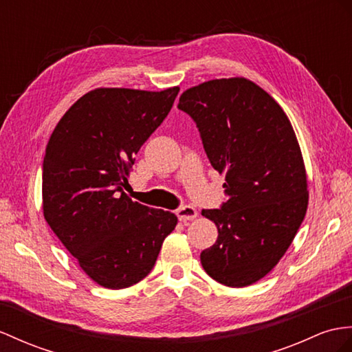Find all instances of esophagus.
Instances as JSON below:
<instances>
[{"label":"esophagus","instance_id":"34e87169","mask_svg":"<svg viewBox=\"0 0 352 352\" xmlns=\"http://www.w3.org/2000/svg\"><path fill=\"white\" fill-rule=\"evenodd\" d=\"M176 215L179 221L186 222V221H192L197 218V209L192 208V206H182L176 210Z\"/></svg>","mask_w":352,"mask_h":352}]
</instances>
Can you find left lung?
Masks as SVG:
<instances>
[{"label": "left lung", "instance_id": "1", "mask_svg": "<svg viewBox=\"0 0 352 352\" xmlns=\"http://www.w3.org/2000/svg\"><path fill=\"white\" fill-rule=\"evenodd\" d=\"M177 107L199 126L212 167L226 175L227 201L201 210L218 228L200 254L203 269L222 285H251L279 263L306 215L307 176L293 125L245 77L197 85Z\"/></svg>", "mask_w": 352, "mask_h": 352}]
</instances>
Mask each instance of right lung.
Segmentation results:
<instances>
[{"instance_id":"right-lung-1","label":"right lung","mask_w":352,"mask_h":352,"mask_svg":"<svg viewBox=\"0 0 352 352\" xmlns=\"http://www.w3.org/2000/svg\"><path fill=\"white\" fill-rule=\"evenodd\" d=\"M177 92L179 87L92 89L65 111L49 139L43 215L80 269L104 288H128L146 276L177 224L175 213L124 192L134 155Z\"/></svg>"}]
</instances>
